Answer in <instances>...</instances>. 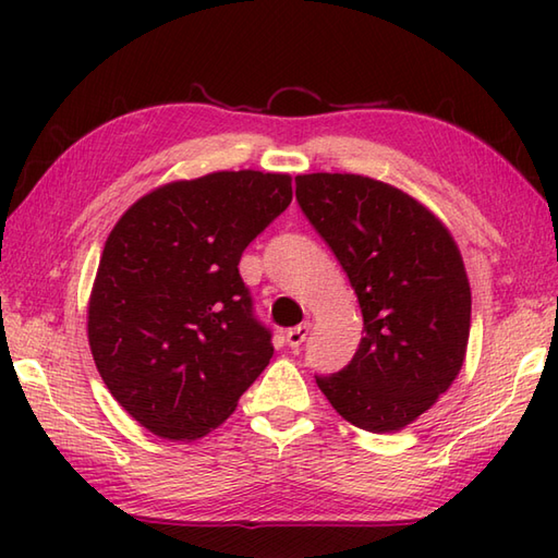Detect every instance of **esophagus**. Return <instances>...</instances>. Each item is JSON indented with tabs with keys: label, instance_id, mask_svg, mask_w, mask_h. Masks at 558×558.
Returning a JSON list of instances; mask_svg holds the SVG:
<instances>
[{
	"label": "esophagus",
	"instance_id": "esophagus-1",
	"mask_svg": "<svg viewBox=\"0 0 558 558\" xmlns=\"http://www.w3.org/2000/svg\"><path fill=\"white\" fill-rule=\"evenodd\" d=\"M310 330H312V324H310V322H304V324H300V326L290 328L288 333H286L288 345H290L292 350H300V348H302V342L306 340V336H310Z\"/></svg>",
	"mask_w": 558,
	"mask_h": 558
}]
</instances>
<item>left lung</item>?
Segmentation results:
<instances>
[{
    "label": "left lung",
    "mask_w": 558,
    "mask_h": 558,
    "mask_svg": "<svg viewBox=\"0 0 558 558\" xmlns=\"http://www.w3.org/2000/svg\"><path fill=\"white\" fill-rule=\"evenodd\" d=\"M294 184L364 318L350 364L316 384L360 429H405L465 362L472 294L460 248L429 208L393 184L348 172L298 174Z\"/></svg>",
    "instance_id": "8db88e82"
}]
</instances>
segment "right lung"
Listing matches in <instances>:
<instances>
[{
  "mask_svg": "<svg viewBox=\"0 0 558 558\" xmlns=\"http://www.w3.org/2000/svg\"><path fill=\"white\" fill-rule=\"evenodd\" d=\"M292 201L280 172H210L153 189L117 220L88 300L112 398L156 436L194 441L230 417L272 357L242 252Z\"/></svg>",
  "mask_w": 558,
  "mask_h": 558,
  "instance_id": "right-lung-1",
  "label": "right lung"
}]
</instances>
